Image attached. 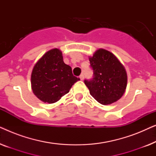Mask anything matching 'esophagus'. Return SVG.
Returning a JSON list of instances; mask_svg holds the SVG:
<instances>
[{
  "instance_id": "34e87169",
  "label": "esophagus",
  "mask_w": 156,
  "mask_h": 156,
  "mask_svg": "<svg viewBox=\"0 0 156 156\" xmlns=\"http://www.w3.org/2000/svg\"><path fill=\"white\" fill-rule=\"evenodd\" d=\"M80 80H84V74H81V75L80 76Z\"/></svg>"
}]
</instances>
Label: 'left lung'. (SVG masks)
<instances>
[{
	"label": "left lung",
	"instance_id": "8db88e82",
	"mask_svg": "<svg viewBox=\"0 0 156 156\" xmlns=\"http://www.w3.org/2000/svg\"><path fill=\"white\" fill-rule=\"evenodd\" d=\"M94 72L91 80H84L89 93L99 103H114L124 94L127 86V73L119 59L109 51L100 48L89 57Z\"/></svg>",
	"mask_w": 156,
	"mask_h": 156
}]
</instances>
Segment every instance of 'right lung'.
Here are the masks:
<instances>
[{"label": "right lung", "mask_w": 156, "mask_h": 156, "mask_svg": "<svg viewBox=\"0 0 156 156\" xmlns=\"http://www.w3.org/2000/svg\"><path fill=\"white\" fill-rule=\"evenodd\" d=\"M79 80L72 74L71 67L64 62L62 51L54 48L35 63L31 74V88L42 101L53 104L69 92Z\"/></svg>", "instance_id": "right-lung-1"}]
</instances>
